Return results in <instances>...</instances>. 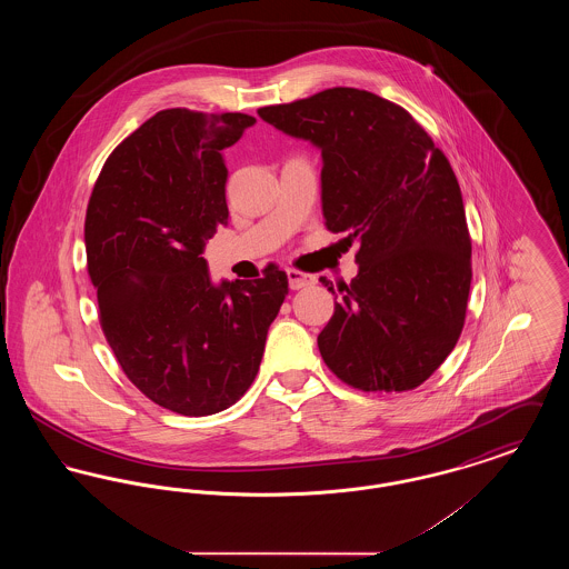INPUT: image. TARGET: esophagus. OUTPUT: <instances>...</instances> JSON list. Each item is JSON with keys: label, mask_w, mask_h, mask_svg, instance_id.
Returning <instances> with one entry per match:
<instances>
[{"label": "esophagus", "mask_w": 569, "mask_h": 569, "mask_svg": "<svg viewBox=\"0 0 569 569\" xmlns=\"http://www.w3.org/2000/svg\"><path fill=\"white\" fill-rule=\"evenodd\" d=\"M288 283L292 290H302V288H309L316 283V277L313 274H307V272L297 271V269H290L288 271Z\"/></svg>", "instance_id": "obj_1"}]
</instances>
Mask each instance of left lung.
<instances>
[{
	"label": "left lung",
	"mask_w": 569,
	"mask_h": 569,
	"mask_svg": "<svg viewBox=\"0 0 569 569\" xmlns=\"http://www.w3.org/2000/svg\"><path fill=\"white\" fill-rule=\"evenodd\" d=\"M258 114L320 149L326 228L360 244L358 274L339 288L318 337L326 365L365 392L420 386L455 350L471 286L465 207L446 156L407 110L352 87Z\"/></svg>",
	"instance_id": "8db88e82"
}]
</instances>
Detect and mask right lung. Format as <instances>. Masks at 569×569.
<instances>
[{"instance_id":"right-lung-1","label":"right lung","mask_w":569,"mask_h":569,"mask_svg":"<svg viewBox=\"0 0 569 569\" xmlns=\"http://www.w3.org/2000/svg\"><path fill=\"white\" fill-rule=\"evenodd\" d=\"M253 123L160 110L110 153L87 207V269L110 348L144 397L181 416L243 397L288 295L277 267L216 283L202 258L228 223L223 149Z\"/></svg>"}]
</instances>
